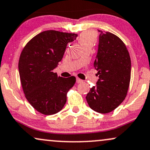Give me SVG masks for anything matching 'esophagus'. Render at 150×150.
<instances>
[{"mask_svg":"<svg viewBox=\"0 0 150 150\" xmlns=\"http://www.w3.org/2000/svg\"><path fill=\"white\" fill-rule=\"evenodd\" d=\"M76 82H77V83H82V82H83V80H81V79H80V78H78V77H77Z\"/></svg>","mask_w":150,"mask_h":150,"instance_id":"1","label":"esophagus"}]
</instances>
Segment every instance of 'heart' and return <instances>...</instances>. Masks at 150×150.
I'll use <instances>...</instances> for the list:
<instances>
[{
  "instance_id": "1",
  "label": "heart",
  "mask_w": 150,
  "mask_h": 150,
  "mask_svg": "<svg viewBox=\"0 0 150 150\" xmlns=\"http://www.w3.org/2000/svg\"><path fill=\"white\" fill-rule=\"evenodd\" d=\"M96 40V35L95 33L92 31H85L83 32L79 36V42L82 47L86 46L93 45Z\"/></svg>"
}]
</instances>
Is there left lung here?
<instances>
[{
  "label": "left lung",
  "mask_w": 150,
  "mask_h": 150,
  "mask_svg": "<svg viewBox=\"0 0 150 150\" xmlns=\"http://www.w3.org/2000/svg\"><path fill=\"white\" fill-rule=\"evenodd\" d=\"M100 32L93 63L98 80L86 96L89 107L102 114L110 112L127 96L131 80V63L125 44L110 32Z\"/></svg>",
  "instance_id": "1"
}]
</instances>
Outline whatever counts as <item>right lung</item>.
<instances>
[{
  "label": "right lung",
  "mask_w": 150,
  "mask_h": 150,
  "mask_svg": "<svg viewBox=\"0 0 150 150\" xmlns=\"http://www.w3.org/2000/svg\"><path fill=\"white\" fill-rule=\"evenodd\" d=\"M75 33L45 30L26 44L19 61V73L23 93L39 112L51 115L63 109L68 91L76 78L58 77L53 70L62 60L68 43L76 40Z\"/></svg>",
  "instance_id": "obj_1"
}]
</instances>
